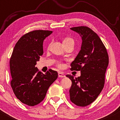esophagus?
Masks as SVG:
<instances>
[{"instance_id":"34e87169","label":"esophagus","mask_w":120,"mask_h":120,"mask_svg":"<svg viewBox=\"0 0 120 120\" xmlns=\"http://www.w3.org/2000/svg\"><path fill=\"white\" fill-rule=\"evenodd\" d=\"M58 76L59 77H60V78L65 77V75L64 74V73L61 72V71H60V72L58 73Z\"/></svg>"}]
</instances>
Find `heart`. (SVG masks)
Wrapping results in <instances>:
<instances>
[{
	"label": "heart",
	"mask_w": 120,
	"mask_h": 120,
	"mask_svg": "<svg viewBox=\"0 0 120 120\" xmlns=\"http://www.w3.org/2000/svg\"><path fill=\"white\" fill-rule=\"evenodd\" d=\"M69 42H73L74 43V40L71 38H69V37H67V38H65L63 41V43H69ZM59 67L60 68H61V67H63V64L62 63H59L58 64Z\"/></svg>",
	"instance_id": "heart-1"
}]
</instances>
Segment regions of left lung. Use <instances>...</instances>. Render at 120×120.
Segmentation results:
<instances>
[{"label": "left lung", "instance_id": "obj_1", "mask_svg": "<svg viewBox=\"0 0 120 120\" xmlns=\"http://www.w3.org/2000/svg\"><path fill=\"white\" fill-rule=\"evenodd\" d=\"M71 29L81 35L82 42L80 51L71 65V70L81 71V76L66 75L72 82L70 99L75 105L85 107L95 101L104 87L108 55L99 37L90 28L83 26Z\"/></svg>", "mask_w": 120, "mask_h": 120}]
</instances>
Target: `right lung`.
I'll return each instance as SVG.
<instances>
[{
    "mask_svg": "<svg viewBox=\"0 0 120 120\" xmlns=\"http://www.w3.org/2000/svg\"><path fill=\"white\" fill-rule=\"evenodd\" d=\"M52 33L38 30L25 34L16 43L11 57L12 90L18 99L29 106L41 103L58 77L56 71L49 69L43 74L35 67L43 53V41Z\"/></svg>",
    "mask_w": 120,
    "mask_h": 120,
    "instance_id": "add662e5",
    "label": "right lung"
}]
</instances>
